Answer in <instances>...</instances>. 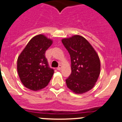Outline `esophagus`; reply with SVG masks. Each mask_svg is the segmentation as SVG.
Masks as SVG:
<instances>
[{
    "label": "esophagus",
    "instance_id": "obj_1",
    "mask_svg": "<svg viewBox=\"0 0 122 122\" xmlns=\"http://www.w3.org/2000/svg\"><path fill=\"white\" fill-rule=\"evenodd\" d=\"M61 68H62V66H61V65H59V66L57 67V69L59 71V70H61Z\"/></svg>",
    "mask_w": 122,
    "mask_h": 122
}]
</instances>
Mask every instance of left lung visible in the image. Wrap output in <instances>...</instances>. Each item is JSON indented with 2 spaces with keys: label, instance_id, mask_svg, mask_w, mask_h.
Segmentation results:
<instances>
[{
  "label": "left lung",
  "instance_id": "left-lung-1",
  "mask_svg": "<svg viewBox=\"0 0 122 122\" xmlns=\"http://www.w3.org/2000/svg\"><path fill=\"white\" fill-rule=\"evenodd\" d=\"M71 61V74L66 82L74 93L82 94L95 86L101 72V63L97 52L83 36L74 35L62 40Z\"/></svg>",
  "mask_w": 122,
  "mask_h": 122
}]
</instances>
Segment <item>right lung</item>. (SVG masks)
Masks as SVG:
<instances>
[{
  "instance_id": "right-lung-1",
  "label": "right lung",
  "mask_w": 122,
  "mask_h": 122,
  "mask_svg": "<svg viewBox=\"0 0 122 122\" xmlns=\"http://www.w3.org/2000/svg\"><path fill=\"white\" fill-rule=\"evenodd\" d=\"M53 41L44 35L33 37L17 59V71L21 83L31 91H39L50 82L54 70L49 67L45 52Z\"/></svg>"
}]
</instances>
